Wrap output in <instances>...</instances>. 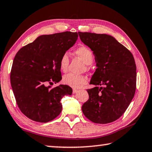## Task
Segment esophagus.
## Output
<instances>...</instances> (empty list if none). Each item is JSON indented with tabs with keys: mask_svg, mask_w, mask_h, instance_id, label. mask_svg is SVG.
Here are the masks:
<instances>
[{
	"mask_svg": "<svg viewBox=\"0 0 152 152\" xmlns=\"http://www.w3.org/2000/svg\"><path fill=\"white\" fill-rule=\"evenodd\" d=\"M78 92V90L73 89V94H76V93H77V92Z\"/></svg>",
	"mask_w": 152,
	"mask_h": 152,
	"instance_id": "obj_1",
	"label": "esophagus"
}]
</instances>
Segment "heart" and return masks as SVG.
<instances>
[{"label": "heart", "mask_w": 152, "mask_h": 152, "mask_svg": "<svg viewBox=\"0 0 152 152\" xmlns=\"http://www.w3.org/2000/svg\"><path fill=\"white\" fill-rule=\"evenodd\" d=\"M75 54L83 61L86 65H90L93 61V54L92 51L88 48L85 46H81L74 51ZM69 61V56L67 53H64L61 55L59 61L60 68L61 72H66L68 70ZM62 82L64 84L69 86L74 89H78L85 85L87 82V79L85 76L80 75H75L73 74H68L63 77Z\"/></svg>", "instance_id": "b5f03b06"}]
</instances>
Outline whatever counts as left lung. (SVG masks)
<instances>
[{
	"instance_id": "1",
	"label": "left lung",
	"mask_w": 152,
	"mask_h": 152,
	"mask_svg": "<svg viewBox=\"0 0 152 152\" xmlns=\"http://www.w3.org/2000/svg\"><path fill=\"white\" fill-rule=\"evenodd\" d=\"M78 35L93 51L97 67L90 82L96 86L87 90L89 99L82 105V112L95 123L115 121L134 96L137 76L134 58L111 35L87 32H78Z\"/></svg>"
}]
</instances>
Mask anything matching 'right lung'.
<instances>
[{"instance_id": "right-lung-1", "label": "right lung", "mask_w": 152, "mask_h": 152, "mask_svg": "<svg viewBox=\"0 0 152 152\" xmlns=\"http://www.w3.org/2000/svg\"><path fill=\"white\" fill-rule=\"evenodd\" d=\"M78 33L63 32L40 35L20 49L12 62L11 84L19 109L34 121L47 123L60 114V100L72 89L60 84V59L75 44Z\"/></svg>"}]
</instances>
